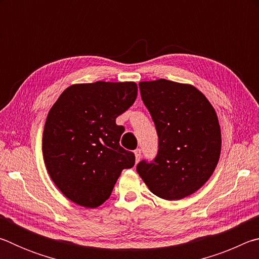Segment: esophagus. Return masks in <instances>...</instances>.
<instances>
[{"label": "esophagus", "instance_id": "obj_1", "mask_svg": "<svg viewBox=\"0 0 259 259\" xmlns=\"http://www.w3.org/2000/svg\"><path fill=\"white\" fill-rule=\"evenodd\" d=\"M135 156H136V163H137V162H139V160H140V157H142V151L139 150H136L135 151Z\"/></svg>", "mask_w": 259, "mask_h": 259}]
</instances>
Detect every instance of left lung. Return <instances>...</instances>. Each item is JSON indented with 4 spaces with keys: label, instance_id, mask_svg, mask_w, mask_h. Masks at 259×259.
Wrapping results in <instances>:
<instances>
[{
    "label": "left lung",
    "instance_id": "left-lung-1",
    "mask_svg": "<svg viewBox=\"0 0 259 259\" xmlns=\"http://www.w3.org/2000/svg\"><path fill=\"white\" fill-rule=\"evenodd\" d=\"M142 99L159 136L154 161L139 162L137 172L161 199L176 201L202 187L216 169L222 148L217 114L192 84L164 78L139 82Z\"/></svg>",
    "mask_w": 259,
    "mask_h": 259
}]
</instances>
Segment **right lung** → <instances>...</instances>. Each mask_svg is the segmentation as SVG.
<instances>
[{"instance_id":"1","label":"right lung","mask_w":259,"mask_h":259,"mask_svg":"<svg viewBox=\"0 0 259 259\" xmlns=\"http://www.w3.org/2000/svg\"><path fill=\"white\" fill-rule=\"evenodd\" d=\"M135 82L78 83L68 87L48 113L42 152L49 176L72 202L97 208L106 201L135 154L120 146L116 117L137 98Z\"/></svg>"}]
</instances>
